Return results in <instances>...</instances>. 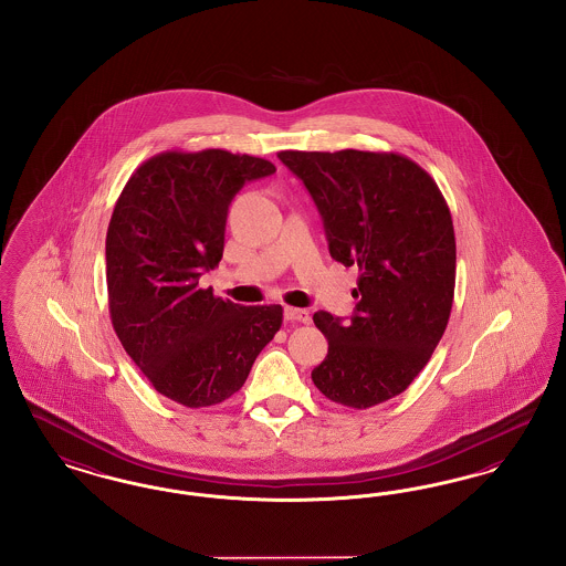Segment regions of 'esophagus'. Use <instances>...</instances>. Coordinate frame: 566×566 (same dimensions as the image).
Masks as SVG:
<instances>
[{
	"label": "esophagus",
	"instance_id": "esophagus-1",
	"mask_svg": "<svg viewBox=\"0 0 566 566\" xmlns=\"http://www.w3.org/2000/svg\"><path fill=\"white\" fill-rule=\"evenodd\" d=\"M284 318L289 323H310V312L301 310V307H286L284 310Z\"/></svg>",
	"mask_w": 566,
	"mask_h": 566
}]
</instances>
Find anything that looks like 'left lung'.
Wrapping results in <instances>:
<instances>
[{"label": "left lung", "instance_id": "obj_1", "mask_svg": "<svg viewBox=\"0 0 566 566\" xmlns=\"http://www.w3.org/2000/svg\"><path fill=\"white\" fill-rule=\"evenodd\" d=\"M323 216L328 252L358 268L350 323L316 312L328 354L312 371L326 399L384 403L413 381L452 312L457 240L431 176L397 153H277Z\"/></svg>", "mask_w": 566, "mask_h": 566}]
</instances>
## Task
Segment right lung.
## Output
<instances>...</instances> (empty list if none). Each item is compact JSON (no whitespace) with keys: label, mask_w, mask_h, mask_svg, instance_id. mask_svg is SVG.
<instances>
[{"label":"right lung","mask_w":566,"mask_h":566,"mask_svg":"<svg viewBox=\"0 0 566 566\" xmlns=\"http://www.w3.org/2000/svg\"><path fill=\"white\" fill-rule=\"evenodd\" d=\"M275 165L220 148L142 163L106 235L109 318L163 397L210 407L235 395L282 326V305L243 307L201 289L224 250L233 197Z\"/></svg>","instance_id":"obj_1"}]
</instances>
